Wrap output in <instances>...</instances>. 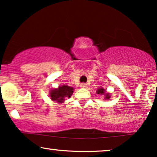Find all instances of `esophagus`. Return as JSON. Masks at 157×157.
I'll use <instances>...</instances> for the list:
<instances>
[{"mask_svg": "<svg viewBox=\"0 0 157 157\" xmlns=\"http://www.w3.org/2000/svg\"><path fill=\"white\" fill-rule=\"evenodd\" d=\"M80 87L82 88V89H86L87 87V84L86 83H81L80 84Z\"/></svg>", "mask_w": 157, "mask_h": 157, "instance_id": "obj_1", "label": "esophagus"}]
</instances>
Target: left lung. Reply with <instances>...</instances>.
<instances>
[{"label": "left lung", "instance_id": "8db88e82", "mask_svg": "<svg viewBox=\"0 0 157 157\" xmlns=\"http://www.w3.org/2000/svg\"><path fill=\"white\" fill-rule=\"evenodd\" d=\"M96 93L97 94L103 96L104 100H109V99H110V97H111V94H110V93L107 92V91H106L105 90L103 89V88H99V89L97 90Z\"/></svg>", "mask_w": 157, "mask_h": 157}]
</instances>
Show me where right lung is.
<instances>
[{"label":"right lung","mask_w":157,"mask_h":157,"mask_svg":"<svg viewBox=\"0 0 157 157\" xmlns=\"http://www.w3.org/2000/svg\"><path fill=\"white\" fill-rule=\"evenodd\" d=\"M74 92V89L67 85H63L50 90L49 97L52 101H55L58 103H62L66 98H70Z\"/></svg>","instance_id":"add662e5"}]
</instances>
